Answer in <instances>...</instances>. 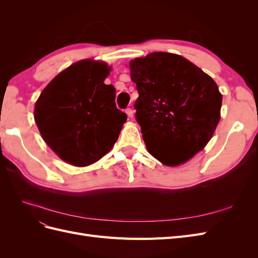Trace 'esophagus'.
I'll return each mask as SVG.
<instances>
[{
	"label": "esophagus",
	"instance_id": "34e87169",
	"mask_svg": "<svg viewBox=\"0 0 258 258\" xmlns=\"http://www.w3.org/2000/svg\"><path fill=\"white\" fill-rule=\"evenodd\" d=\"M126 114L128 115V117H130V118H132V117H134V111H132V108H130V107H128V108H126Z\"/></svg>",
	"mask_w": 258,
	"mask_h": 258
}]
</instances>
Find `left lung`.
Segmentation results:
<instances>
[{
	"label": "left lung",
	"mask_w": 258,
	"mask_h": 258,
	"mask_svg": "<svg viewBox=\"0 0 258 258\" xmlns=\"http://www.w3.org/2000/svg\"><path fill=\"white\" fill-rule=\"evenodd\" d=\"M137 85L135 103L148 153L175 167L202 151L221 118L222 95L197 66L170 52H152L130 61Z\"/></svg>",
	"instance_id": "obj_1"
}]
</instances>
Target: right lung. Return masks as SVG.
<instances>
[{
    "label": "right lung",
    "mask_w": 258,
    "mask_h": 258,
    "mask_svg": "<svg viewBox=\"0 0 258 258\" xmlns=\"http://www.w3.org/2000/svg\"><path fill=\"white\" fill-rule=\"evenodd\" d=\"M110 71L105 62H75L36 101L34 119L42 138L70 165L86 167L102 158L127 120L116 107L115 88L104 84Z\"/></svg>",
    "instance_id": "add662e5"
}]
</instances>
